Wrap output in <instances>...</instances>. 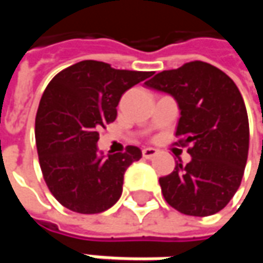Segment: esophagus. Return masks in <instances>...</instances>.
Here are the masks:
<instances>
[{
    "label": "esophagus",
    "mask_w": 263,
    "mask_h": 263,
    "mask_svg": "<svg viewBox=\"0 0 263 263\" xmlns=\"http://www.w3.org/2000/svg\"><path fill=\"white\" fill-rule=\"evenodd\" d=\"M157 154H158V149H155V147H145V149L142 151V155H143V158H146V159L154 158Z\"/></svg>",
    "instance_id": "obj_1"
}]
</instances>
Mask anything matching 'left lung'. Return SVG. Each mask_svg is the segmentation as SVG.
<instances>
[{
  "label": "left lung",
  "instance_id": "left-lung-1",
  "mask_svg": "<svg viewBox=\"0 0 263 263\" xmlns=\"http://www.w3.org/2000/svg\"><path fill=\"white\" fill-rule=\"evenodd\" d=\"M145 85L176 98L181 111L176 143L192 157L159 178L164 199L184 215L217 214L236 195L248 162L249 118L238 87L203 61L164 70Z\"/></svg>",
  "mask_w": 263,
  "mask_h": 263
}]
</instances>
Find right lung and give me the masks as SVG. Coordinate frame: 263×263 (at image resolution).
I'll use <instances>...</instances> for the list:
<instances>
[{
  "label": "right lung",
  "instance_id": "add662e5",
  "mask_svg": "<svg viewBox=\"0 0 263 263\" xmlns=\"http://www.w3.org/2000/svg\"><path fill=\"white\" fill-rule=\"evenodd\" d=\"M152 71L117 70L85 60L61 70L46 86L35 118L39 165L52 196L79 214H99L121 196L124 173L142 152L98 157L99 128L112 123L123 93Z\"/></svg>",
  "mask_w": 263,
  "mask_h": 263
}]
</instances>
